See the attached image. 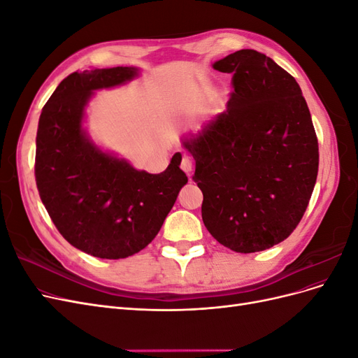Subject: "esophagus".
Segmentation results:
<instances>
[{
	"label": "esophagus",
	"instance_id": "34e87169",
	"mask_svg": "<svg viewBox=\"0 0 358 358\" xmlns=\"http://www.w3.org/2000/svg\"><path fill=\"white\" fill-rule=\"evenodd\" d=\"M180 169L187 173L188 176H191V173L194 170V161L189 158V157H183L182 158V162H180Z\"/></svg>",
	"mask_w": 358,
	"mask_h": 358
}]
</instances>
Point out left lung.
<instances>
[{"instance_id": "obj_1", "label": "left lung", "mask_w": 358, "mask_h": 358, "mask_svg": "<svg viewBox=\"0 0 358 358\" xmlns=\"http://www.w3.org/2000/svg\"><path fill=\"white\" fill-rule=\"evenodd\" d=\"M233 74L227 112L182 146L196 161L201 218L231 251L272 248L294 231L318 175V140L296 79L252 49L213 66Z\"/></svg>"}]
</instances>
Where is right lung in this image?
Segmentation results:
<instances>
[{
	"mask_svg": "<svg viewBox=\"0 0 358 358\" xmlns=\"http://www.w3.org/2000/svg\"><path fill=\"white\" fill-rule=\"evenodd\" d=\"M137 67L92 69L64 79L43 107L36 138L40 199L64 239L92 257L119 259L155 239L188 178L180 152L152 175L101 149L83 124L95 91L136 79Z\"/></svg>",
	"mask_w": 358,
	"mask_h": 358,
	"instance_id": "right-lung-1",
	"label": "right lung"
}]
</instances>
